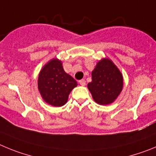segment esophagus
Listing matches in <instances>:
<instances>
[{
    "mask_svg": "<svg viewBox=\"0 0 156 156\" xmlns=\"http://www.w3.org/2000/svg\"><path fill=\"white\" fill-rule=\"evenodd\" d=\"M79 84L81 85V86H85V79L80 80Z\"/></svg>",
    "mask_w": 156,
    "mask_h": 156,
    "instance_id": "1",
    "label": "esophagus"
}]
</instances>
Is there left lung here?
Wrapping results in <instances>:
<instances>
[{
	"label": "left lung",
	"mask_w": 156,
	"mask_h": 156,
	"mask_svg": "<svg viewBox=\"0 0 156 156\" xmlns=\"http://www.w3.org/2000/svg\"><path fill=\"white\" fill-rule=\"evenodd\" d=\"M123 78L116 64L109 58H102L92 71V81L88 88L94 101L99 105L114 102L123 89Z\"/></svg>",
	"instance_id": "obj_1"
}]
</instances>
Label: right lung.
Wrapping results in <instances>:
<instances>
[{"instance_id":"1","label":"right lung","mask_w":156,"mask_h":156,"mask_svg":"<svg viewBox=\"0 0 156 156\" xmlns=\"http://www.w3.org/2000/svg\"><path fill=\"white\" fill-rule=\"evenodd\" d=\"M77 85V81L64 71L62 61L57 58L45 64L38 77V89L42 99L57 107L66 104L70 92Z\"/></svg>"}]
</instances>
